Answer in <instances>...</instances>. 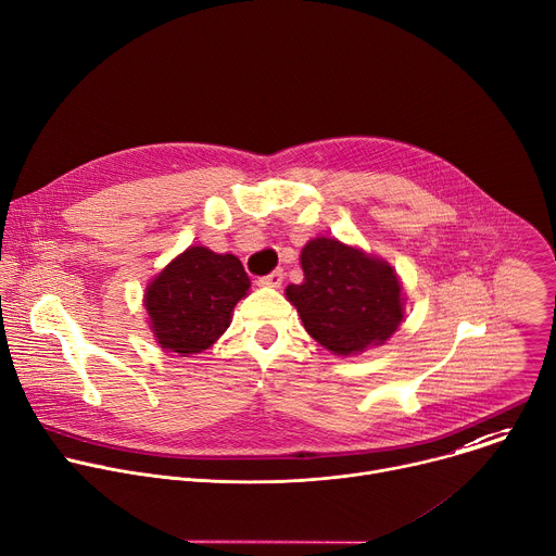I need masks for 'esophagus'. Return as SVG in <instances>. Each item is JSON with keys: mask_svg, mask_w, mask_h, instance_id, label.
<instances>
[{"mask_svg": "<svg viewBox=\"0 0 556 556\" xmlns=\"http://www.w3.org/2000/svg\"><path fill=\"white\" fill-rule=\"evenodd\" d=\"M281 281H283V270H281V268H277V270H273L270 275H266V277L260 279L262 286H270V288H279Z\"/></svg>", "mask_w": 556, "mask_h": 556, "instance_id": "34e87169", "label": "esophagus"}]
</instances>
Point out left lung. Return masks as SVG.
<instances>
[{"mask_svg":"<svg viewBox=\"0 0 556 556\" xmlns=\"http://www.w3.org/2000/svg\"><path fill=\"white\" fill-rule=\"evenodd\" d=\"M304 281L286 288L304 328L334 355L379 345L403 317L394 270L337 239H313L301 250Z\"/></svg>","mask_w":556,"mask_h":556,"instance_id":"1","label":"left lung"}]
</instances>
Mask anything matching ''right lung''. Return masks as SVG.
<instances>
[{
    "label": "right lung",
    "mask_w": 556,
    "mask_h": 556,
    "mask_svg": "<svg viewBox=\"0 0 556 556\" xmlns=\"http://www.w3.org/2000/svg\"><path fill=\"white\" fill-rule=\"evenodd\" d=\"M248 288L235 255L190 245L148 286L143 306L162 348L186 357L217 341Z\"/></svg>",
    "instance_id": "obj_1"
}]
</instances>
